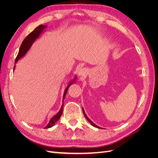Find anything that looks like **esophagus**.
Wrapping results in <instances>:
<instances>
[{"mask_svg":"<svg viewBox=\"0 0 158 158\" xmlns=\"http://www.w3.org/2000/svg\"><path fill=\"white\" fill-rule=\"evenodd\" d=\"M88 73V70L86 69L85 68H82V69H80L78 71V74L79 76H80V77H84V76H85V75L87 74Z\"/></svg>","mask_w":158,"mask_h":158,"instance_id":"esophagus-1","label":"esophagus"}]
</instances>
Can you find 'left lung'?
I'll return each instance as SVG.
<instances>
[{"instance_id": "1", "label": "left lung", "mask_w": 158, "mask_h": 158, "mask_svg": "<svg viewBox=\"0 0 158 158\" xmlns=\"http://www.w3.org/2000/svg\"><path fill=\"white\" fill-rule=\"evenodd\" d=\"M82 111H83V113H84V116H85V118H86L87 119V120L88 121V122L91 124V125H92V126H94V127H96V128H102L101 127H98V126H97L96 125H95V124L92 121H91L90 120V119L87 117V115H86V114H85V111H84V109L82 108Z\"/></svg>"}]
</instances>
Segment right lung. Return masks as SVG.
I'll use <instances>...</instances> for the list:
<instances>
[{
	"mask_svg": "<svg viewBox=\"0 0 158 158\" xmlns=\"http://www.w3.org/2000/svg\"><path fill=\"white\" fill-rule=\"evenodd\" d=\"M45 28H47V26L40 25L39 26L37 27L34 30H33L32 32H31L30 34L25 38L24 40L23 41L20 47V49H19L18 54L17 55V57H16V60H15V63H16L19 59H21L22 57H23L27 53V52L29 51V49H30V47H31L32 44L35 42V41L37 39L38 37H40V35L43 32H44V31ZM15 68H16V65L14 66V69H15ZM76 79V76H75V77L73 79V80H72L71 82L69 84V85H67V87L66 88V89L64 90V95H63V102L64 101L65 95H66V93H67L69 88L70 86V85H72L75 82ZM63 104H64V103H63V105H62L61 108L60 109L59 111L57 113L55 116H53L51 118L50 121L49 122L48 124H47V125L45 127V128H49L52 127V126H54L55 124L56 123V122L60 118V117L62 115V113H63Z\"/></svg>",
	"mask_w": 158,
	"mask_h": 158,
	"instance_id": "add662e5",
	"label": "right lung"
}]
</instances>
